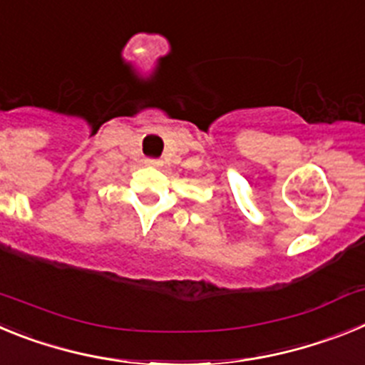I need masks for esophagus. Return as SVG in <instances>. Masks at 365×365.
Segmentation results:
<instances>
[{
    "label": "esophagus",
    "mask_w": 365,
    "mask_h": 365,
    "mask_svg": "<svg viewBox=\"0 0 365 365\" xmlns=\"http://www.w3.org/2000/svg\"><path fill=\"white\" fill-rule=\"evenodd\" d=\"M146 164H148V166H151V168H160V166H163V160H159V159H146Z\"/></svg>",
    "instance_id": "obj_1"
}]
</instances>
